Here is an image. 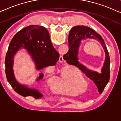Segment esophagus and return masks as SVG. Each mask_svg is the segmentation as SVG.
<instances>
[{
	"instance_id": "1",
	"label": "esophagus",
	"mask_w": 121,
	"mask_h": 121,
	"mask_svg": "<svg viewBox=\"0 0 121 121\" xmlns=\"http://www.w3.org/2000/svg\"><path fill=\"white\" fill-rule=\"evenodd\" d=\"M59 62H60V63L62 62H64V58H63V56H61V55L60 56V57H59Z\"/></svg>"
}]
</instances>
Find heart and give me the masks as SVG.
Segmentation results:
<instances>
[{
  "instance_id": "1",
  "label": "heart",
  "mask_w": 121,
  "mask_h": 121,
  "mask_svg": "<svg viewBox=\"0 0 121 121\" xmlns=\"http://www.w3.org/2000/svg\"><path fill=\"white\" fill-rule=\"evenodd\" d=\"M77 79H80L75 82ZM54 77L49 76V80L50 82L54 81ZM84 78L82 75L79 72H77L74 69L64 70L61 74L60 77L57 79L55 88L61 93L74 94L76 92H80L87 88V84ZM83 84L86 85L83 89L79 87H82Z\"/></svg>"
}]
</instances>
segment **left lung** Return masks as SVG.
<instances>
[{
  "label": "left lung",
  "mask_w": 121,
  "mask_h": 121,
  "mask_svg": "<svg viewBox=\"0 0 121 121\" xmlns=\"http://www.w3.org/2000/svg\"><path fill=\"white\" fill-rule=\"evenodd\" d=\"M87 38L96 39L101 43L104 49L106 59L104 65L101 71L102 73L100 74L87 70L78 61V52L81 40ZM68 44L69 50L66 54L64 55L63 58L66 61L68 64L78 67L79 69L85 74L88 78L93 81L98 88L99 92L101 94L109 82L110 76V60L109 52L108 51L104 39L100 35L89 27L83 26H75L73 27L69 31L68 36Z\"/></svg>",
  "instance_id": "1"
}]
</instances>
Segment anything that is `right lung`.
<instances>
[{
    "mask_svg": "<svg viewBox=\"0 0 121 121\" xmlns=\"http://www.w3.org/2000/svg\"><path fill=\"white\" fill-rule=\"evenodd\" d=\"M21 48L26 49L31 55L37 70L48 66H55L60 57L59 54L52 44L48 30L44 27L36 25L26 26L18 32L9 44L5 60L7 80L19 95L24 97L32 96L35 99L39 98L43 95L37 90L19 84L14 76L13 57ZM43 77V73L39 74L37 81L42 79Z\"/></svg>",
    "mask_w": 121,
    "mask_h": 121,
    "instance_id": "1",
    "label": "right lung"
}]
</instances>
